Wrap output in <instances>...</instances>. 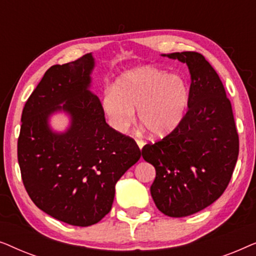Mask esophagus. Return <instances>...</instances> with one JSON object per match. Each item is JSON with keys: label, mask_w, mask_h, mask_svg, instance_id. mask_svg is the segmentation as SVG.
<instances>
[{"label": "esophagus", "mask_w": 256, "mask_h": 256, "mask_svg": "<svg viewBox=\"0 0 256 256\" xmlns=\"http://www.w3.org/2000/svg\"><path fill=\"white\" fill-rule=\"evenodd\" d=\"M136 143H138V148H140V149H142L143 146H144V142H143L142 140L138 138V140H136Z\"/></svg>", "instance_id": "1"}]
</instances>
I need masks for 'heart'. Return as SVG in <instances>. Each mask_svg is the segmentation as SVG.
Instances as JSON below:
<instances>
[{"label":"heart","instance_id":"obj_1","mask_svg":"<svg viewBox=\"0 0 256 256\" xmlns=\"http://www.w3.org/2000/svg\"><path fill=\"white\" fill-rule=\"evenodd\" d=\"M188 104V87L180 76L142 66L126 72L102 101L104 114L118 132H126L135 120L154 136L169 134L180 124Z\"/></svg>","mask_w":256,"mask_h":256}]
</instances>
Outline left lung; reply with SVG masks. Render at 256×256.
<instances>
[{
    "label": "left lung",
    "instance_id": "8db88e82",
    "mask_svg": "<svg viewBox=\"0 0 256 256\" xmlns=\"http://www.w3.org/2000/svg\"><path fill=\"white\" fill-rule=\"evenodd\" d=\"M162 56L188 65V110L169 135L143 146L142 157L155 166L150 194L157 208L182 218L208 208L226 190L239 155V135L222 80L204 56Z\"/></svg>",
    "mask_w": 256,
    "mask_h": 256
}]
</instances>
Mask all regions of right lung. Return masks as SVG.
I'll return each instance as SVG.
<instances>
[{
	"mask_svg": "<svg viewBox=\"0 0 256 256\" xmlns=\"http://www.w3.org/2000/svg\"><path fill=\"white\" fill-rule=\"evenodd\" d=\"M93 68L92 54L51 66L23 108L17 142L31 200L54 219L82 227L110 211L115 184L141 157L134 140L106 124L99 98L88 90ZM56 111L72 118L64 133L48 126Z\"/></svg>",
	"mask_w": 256,
	"mask_h": 256,
	"instance_id": "1",
	"label": "right lung"
}]
</instances>
